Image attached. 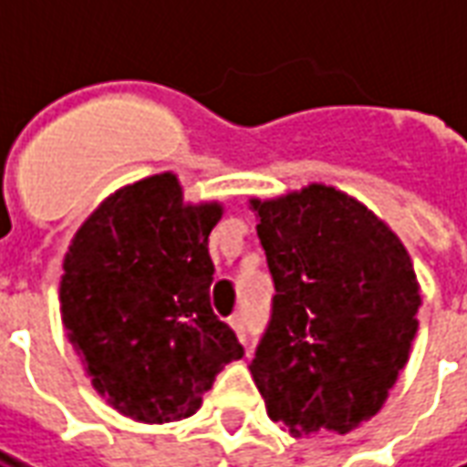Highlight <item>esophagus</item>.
I'll use <instances>...</instances> for the list:
<instances>
[{
	"label": "esophagus",
	"mask_w": 467,
	"mask_h": 467,
	"mask_svg": "<svg viewBox=\"0 0 467 467\" xmlns=\"http://www.w3.org/2000/svg\"><path fill=\"white\" fill-rule=\"evenodd\" d=\"M230 327L234 330V335L240 337V343H244V323L240 315H234V317H230Z\"/></svg>",
	"instance_id": "obj_1"
}]
</instances>
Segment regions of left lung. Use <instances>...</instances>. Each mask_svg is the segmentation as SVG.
<instances>
[{
	"mask_svg": "<svg viewBox=\"0 0 467 467\" xmlns=\"http://www.w3.org/2000/svg\"><path fill=\"white\" fill-rule=\"evenodd\" d=\"M273 275V315L250 362L290 435L350 432L388 400L418 333L410 254L350 194L307 184L250 200Z\"/></svg>",
	"mask_w": 467,
	"mask_h": 467,
	"instance_id": "1",
	"label": "left lung"
}]
</instances>
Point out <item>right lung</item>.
Wrapping results in <instances>:
<instances>
[{
	"instance_id": "obj_1",
	"label": "right lung",
	"mask_w": 467,
	"mask_h": 467,
	"mask_svg": "<svg viewBox=\"0 0 467 467\" xmlns=\"http://www.w3.org/2000/svg\"><path fill=\"white\" fill-rule=\"evenodd\" d=\"M220 202L187 204L172 172L127 184L89 214L65 257L62 325L99 395L127 418H190L244 355L210 307L207 240Z\"/></svg>"
}]
</instances>
